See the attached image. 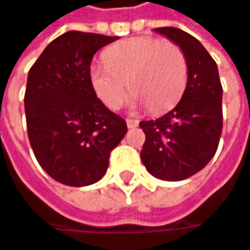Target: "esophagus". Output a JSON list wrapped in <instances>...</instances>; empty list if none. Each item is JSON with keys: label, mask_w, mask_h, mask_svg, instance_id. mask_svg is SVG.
<instances>
[{"label": "esophagus", "mask_w": 250, "mask_h": 250, "mask_svg": "<svg viewBox=\"0 0 250 250\" xmlns=\"http://www.w3.org/2000/svg\"><path fill=\"white\" fill-rule=\"evenodd\" d=\"M125 123H127V127H128V128H134V127H137V125H139V120L127 119V120H125Z\"/></svg>", "instance_id": "esophagus-1"}]
</instances>
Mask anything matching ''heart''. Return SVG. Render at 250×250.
<instances>
[{
  "mask_svg": "<svg viewBox=\"0 0 250 250\" xmlns=\"http://www.w3.org/2000/svg\"><path fill=\"white\" fill-rule=\"evenodd\" d=\"M104 61L93 62L89 75L97 97L113 110L123 104L128 86L134 92L131 106L137 109L148 104L153 111L171 107L185 87V56L178 45L168 41L125 39L111 45Z\"/></svg>",
  "mask_w": 250,
  "mask_h": 250,
  "instance_id": "1",
  "label": "heart"
}]
</instances>
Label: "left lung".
<instances>
[{"label": "left lung", "mask_w": 250, "mask_h": 250, "mask_svg": "<svg viewBox=\"0 0 250 250\" xmlns=\"http://www.w3.org/2000/svg\"><path fill=\"white\" fill-rule=\"evenodd\" d=\"M178 45L187 61L181 100L155 120L141 122L146 141L140 153L158 180L181 181L204 168L216 153L222 133V84L218 66L197 38L178 28H155Z\"/></svg>", "instance_id": "obj_1"}]
</instances>
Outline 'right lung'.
<instances>
[{
    "label": "right lung",
    "instance_id": "right-lung-1",
    "mask_svg": "<svg viewBox=\"0 0 250 250\" xmlns=\"http://www.w3.org/2000/svg\"><path fill=\"white\" fill-rule=\"evenodd\" d=\"M117 41L81 31L53 39L28 72L23 97L28 137L48 175L69 187L97 183L110 151L127 133L90 83V63L100 48Z\"/></svg>",
    "mask_w": 250,
    "mask_h": 250
}]
</instances>
